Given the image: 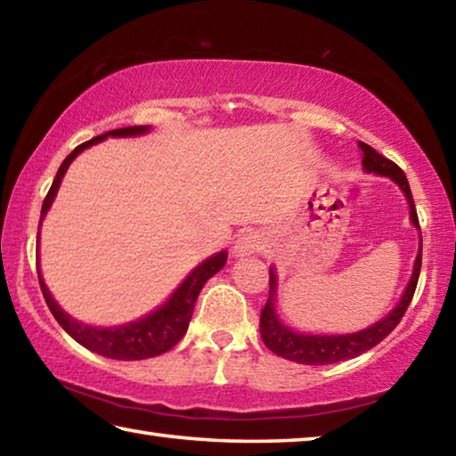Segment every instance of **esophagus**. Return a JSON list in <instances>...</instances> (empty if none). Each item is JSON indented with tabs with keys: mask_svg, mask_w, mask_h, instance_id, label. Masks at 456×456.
<instances>
[{
	"mask_svg": "<svg viewBox=\"0 0 456 456\" xmlns=\"http://www.w3.org/2000/svg\"><path fill=\"white\" fill-rule=\"evenodd\" d=\"M265 237L259 233V231H245V233L239 235V239L235 241L233 253L237 257L243 256H253V253H259L265 249Z\"/></svg>",
	"mask_w": 456,
	"mask_h": 456,
	"instance_id": "1",
	"label": "esophagus"
}]
</instances>
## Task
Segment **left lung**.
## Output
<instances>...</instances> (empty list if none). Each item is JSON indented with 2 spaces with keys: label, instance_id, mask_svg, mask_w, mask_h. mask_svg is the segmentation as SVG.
<instances>
[{
  "label": "left lung",
  "instance_id": "8db88e82",
  "mask_svg": "<svg viewBox=\"0 0 456 456\" xmlns=\"http://www.w3.org/2000/svg\"><path fill=\"white\" fill-rule=\"evenodd\" d=\"M358 146L362 149V152H364V157H362V167H364L368 173L390 176V179L395 181L400 189H403V192L406 195V200H408V207H411V221L414 223V227L420 231V223H419V215H416L411 184H408V179H406L403 168H400L396 163H392L390 159L382 157L380 152H376L370 144L358 142ZM420 265H422V235H420L419 256H416V261H414L412 277H411V281H408L404 296L398 302V305L388 315H386L384 320L376 322L374 326L356 331V334H346V336L297 334V331H293L288 326H283L280 318H277L275 307H273L275 285H277L275 272L273 269H269V297L264 305V310H261V318H259L261 339H264V344L273 354H277V356L291 360V362H297V364L322 366V364H334V362L356 358V356H360V354L372 350L376 344H380L382 339L398 326L400 320H403V315L406 314L408 305H411V302H412L416 283H419Z\"/></svg>",
  "mask_w": 456,
  "mask_h": 456
}]
</instances>
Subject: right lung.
<instances>
[{"mask_svg":"<svg viewBox=\"0 0 456 456\" xmlns=\"http://www.w3.org/2000/svg\"><path fill=\"white\" fill-rule=\"evenodd\" d=\"M149 128L151 126L117 128V130H110V133H104L96 138H92L88 142H82L80 146H76V149L64 159V163L60 165L56 179H53L48 195L44 199L40 223L44 219V215L48 213L53 197H56L61 176L66 175L68 167H70L72 160L78 157L84 149L104 141L108 136H136V134L149 133ZM37 237H40V233H37ZM225 261H227L225 251H221L217 256L203 261L199 267L192 269V273L179 285V288H176V291L168 297V302L163 307H159L157 312L149 314L146 318H141L118 328H92L76 322L64 310H60V305L53 302L52 293L48 291V288H45V283L42 280L40 269H37V280H40L44 299L45 304H48L53 318H56L60 326L64 328L68 334L76 339V342L82 344L84 348L96 352L100 356L114 358V360H146V358L160 356V354L168 352L173 346L181 342V338L187 334L191 315H192V310H195V302L200 289H203V285L207 283L209 277H213L223 265H225Z\"/></svg>","mask_w":456,"mask_h":456,"instance_id":"1","label":"right lung"}]
</instances>
